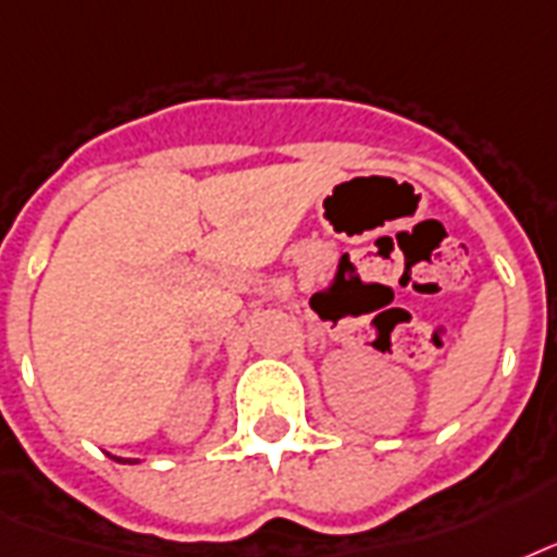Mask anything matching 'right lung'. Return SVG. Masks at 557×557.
<instances>
[{"instance_id":"add662e5","label":"right lung","mask_w":557,"mask_h":557,"mask_svg":"<svg viewBox=\"0 0 557 557\" xmlns=\"http://www.w3.org/2000/svg\"><path fill=\"white\" fill-rule=\"evenodd\" d=\"M115 459V456H113ZM115 462H122V465H136V459H115Z\"/></svg>"}]
</instances>
